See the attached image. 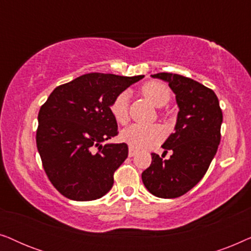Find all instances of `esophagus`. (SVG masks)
Returning <instances> with one entry per match:
<instances>
[{
	"mask_svg": "<svg viewBox=\"0 0 251 251\" xmlns=\"http://www.w3.org/2000/svg\"><path fill=\"white\" fill-rule=\"evenodd\" d=\"M136 153H137V150H136V149H133V147L130 146V147H129V156H130V157H132L133 155H135Z\"/></svg>",
	"mask_w": 251,
	"mask_h": 251,
	"instance_id": "obj_1",
	"label": "esophagus"
}]
</instances>
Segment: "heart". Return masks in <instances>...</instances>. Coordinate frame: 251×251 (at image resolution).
<instances>
[{"label": "heart", "mask_w": 251, "mask_h": 251, "mask_svg": "<svg viewBox=\"0 0 251 251\" xmlns=\"http://www.w3.org/2000/svg\"><path fill=\"white\" fill-rule=\"evenodd\" d=\"M142 92L154 106L161 107L170 99V90L166 84L159 81H150L142 87ZM115 121L121 125L129 120V92L122 91L113 99L109 106ZM166 136V130L160 125H140L133 123L128 128L123 129L121 139L133 149H150Z\"/></svg>", "instance_id": "obj_1"}]
</instances>
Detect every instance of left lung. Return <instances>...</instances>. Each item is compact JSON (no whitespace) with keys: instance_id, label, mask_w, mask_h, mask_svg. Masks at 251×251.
Listing matches in <instances>:
<instances>
[{"instance_id":"8db88e82","label":"left lung","mask_w":251,"mask_h":251,"mask_svg":"<svg viewBox=\"0 0 251 251\" xmlns=\"http://www.w3.org/2000/svg\"><path fill=\"white\" fill-rule=\"evenodd\" d=\"M152 77L169 83L179 112L175 132L162 145L163 154H173L163 159L152 153V163L143 171L142 179L150 193L174 199L187 193L207 173L221 143L223 113L217 96L203 84L173 73Z\"/></svg>"}]
</instances>
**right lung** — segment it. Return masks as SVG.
I'll list each match as a JSON object with an SVG mask.
<instances>
[{
  "label": "right lung",
  "mask_w": 251,
  "mask_h": 251,
  "mask_svg": "<svg viewBox=\"0 0 251 251\" xmlns=\"http://www.w3.org/2000/svg\"><path fill=\"white\" fill-rule=\"evenodd\" d=\"M144 75L89 73L51 92L41 106L36 146L48 178L64 197L97 200L114 183L128 145L105 144L118 135L111 102Z\"/></svg>",
  "instance_id": "obj_1"
}]
</instances>
